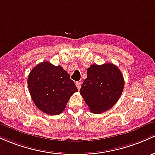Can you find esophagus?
Here are the masks:
<instances>
[{"instance_id":"obj_1","label":"esophagus","mask_w":155,"mask_h":155,"mask_svg":"<svg viewBox=\"0 0 155 155\" xmlns=\"http://www.w3.org/2000/svg\"><path fill=\"white\" fill-rule=\"evenodd\" d=\"M76 86H77L78 89L80 90L81 89V82H76Z\"/></svg>"}]
</instances>
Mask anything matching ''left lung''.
I'll return each instance as SVG.
<instances>
[{"instance_id": "8db88e82", "label": "left lung", "mask_w": 155, "mask_h": 155, "mask_svg": "<svg viewBox=\"0 0 155 155\" xmlns=\"http://www.w3.org/2000/svg\"><path fill=\"white\" fill-rule=\"evenodd\" d=\"M124 85V77L116 65L92 64L87 69L81 94L91 112L101 114L115 105L122 94Z\"/></svg>"}]
</instances>
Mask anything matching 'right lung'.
Instances as JSON below:
<instances>
[{"label":"right lung","mask_w":155,"mask_h":155,"mask_svg":"<svg viewBox=\"0 0 155 155\" xmlns=\"http://www.w3.org/2000/svg\"><path fill=\"white\" fill-rule=\"evenodd\" d=\"M29 92L36 107L48 115H58L78 88L61 66L48 61L34 67L28 77Z\"/></svg>","instance_id":"right-lung-1"}]
</instances>
